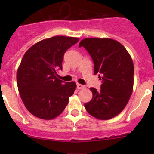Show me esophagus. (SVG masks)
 Segmentation results:
<instances>
[{
  "mask_svg": "<svg viewBox=\"0 0 154 154\" xmlns=\"http://www.w3.org/2000/svg\"><path fill=\"white\" fill-rule=\"evenodd\" d=\"M77 89H83V88H85V86L80 84V83H77Z\"/></svg>",
  "mask_w": 154,
  "mask_h": 154,
  "instance_id": "obj_1",
  "label": "esophagus"
}]
</instances>
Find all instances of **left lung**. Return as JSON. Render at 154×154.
<instances>
[{"label":"left lung","instance_id":"obj_1","mask_svg":"<svg viewBox=\"0 0 154 154\" xmlns=\"http://www.w3.org/2000/svg\"><path fill=\"white\" fill-rule=\"evenodd\" d=\"M79 47H84L94 63V74L102 80L100 89L90 88L92 99L84 106L93 117L108 120L119 114L133 92L134 66L130 54L116 40L87 38Z\"/></svg>","mask_w":154,"mask_h":154}]
</instances>
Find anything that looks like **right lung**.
<instances>
[{
	"label": "right lung",
	"instance_id": "add662e5",
	"mask_svg": "<svg viewBox=\"0 0 154 154\" xmlns=\"http://www.w3.org/2000/svg\"><path fill=\"white\" fill-rule=\"evenodd\" d=\"M78 41L57 35L35 43L24 54L17 71V84L24 106L35 117L55 119L68 105L77 85L74 81L65 83L57 72L63 69L66 51Z\"/></svg>",
	"mask_w": 154,
	"mask_h": 154
}]
</instances>
